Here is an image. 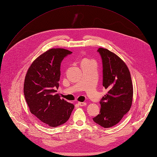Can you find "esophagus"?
Wrapping results in <instances>:
<instances>
[{
    "label": "esophagus",
    "instance_id": "esophagus-1",
    "mask_svg": "<svg viewBox=\"0 0 157 157\" xmlns=\"http://www.w3.org/2000/svg\"><path fill=\"white\" fill-rule=\"evenodd\" d=\"M78 105H80V106H84V105H86V102H78Z\"/></svg>",
    "mask_w": 157,
    "mask_h": 157
}]
</instances>
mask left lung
Instances as JSON below:
<instances>
[{"mask_svg": "<svg viewBox=\"0 0 157 157\" xmlns=\"http://www.w3.org/2000/svg\"><path fill=\"white\" fill-rule=\"evenodd\" d=\"M102 62V85L108 92L100 101L101 111L93 120L104 128L117 125L130 110L133 98V86L130 71L119 56L100 48Z\"/></svg>", "mask_w": 157, "mask_h": 157, "instance_id": "1", "label": "left lung"}]
</instances>
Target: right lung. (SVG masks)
Wrapping results in <instances>:
<instances>
[{
  "label": "right lung",
  "instance_id": "obj_1",
  "mask_svg": "<svg viewBox=\"0 0 157 157\" xmlns=\"http://www.w3.org/2000/svg\"><path fill=\"white\" fill-rule=\"evenodd\" d=\"M72 53L62 48L49 49L33 62L25 79L23 92L31 113L49 127L63 124L74 108L55 94L62 61Z\"/></svg>",
  "mask_w": 157,
  "mask_h": 157
}]
</instances>
